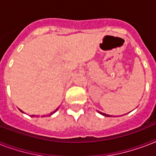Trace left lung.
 Instances as JSON below:
<instances>
[{"label":"left lung","instance_id":"left-lung-1","mask_svg":"<svg viewBox=\"0 0 156 156\" xmlns=\"http://www.w3.org/2000/svg\"><path fill=\"white\" fill-rule=\"evenodd\" d=\"M99 113H100L101 115H103V116H111L110 115H107V114H104V113H103V112H99Z\"/></svg>","mask_w":156,"mask_h":156}]
</instances>
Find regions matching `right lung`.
<instances>
[{
	"label": "right lung",
	"mask_w": 156,
	"mask_h": 156,
	"mask_svg": "<svg viewBox=\"0 0 156 156\" xmlns=\"http://www.w3.org/2000/svg\"><path fill=\"white\" fill-rule=\"evenodd\" d=\"M58 109H59V108H56V110H55V111H54V112H51V113H50V114H48V115H47V116H52V114H53V113H55V112H56L57 111V110H58ZM20 111H21V112H23V111H22V110H20ZM33 116V117H34V116H35V115H32V116Z\"/></svg>",
	"instance_id": "1"
}]
</instances>
